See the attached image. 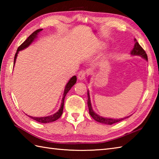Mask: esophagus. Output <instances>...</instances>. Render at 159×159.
I'll list each match as a JSON object with an SVG mask.
<instances>
[{
    "instance_id": "34e87169",
    "label": "esophagus",
    "mask_w": 159,
    "mask_h": 159,
    "mask_svg": "<svg viewBox=\"0 0 159 159\" xmlns=\"http://www.w3.org/2000/svg\"><path fill=\"white\" fill-rule=\"evenodd\" d=\"M86 71L85 70H80V72L78 74V78H79V80H83L85 78L86 76Z\"/></svg>"
}]
</instances>
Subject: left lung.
I'll use <instances>...</instances> for the list:
<instances>
[{
    "mask_svg": "<svg viewBox=\"0 0 159 159\" xmlns=\"http://www.w3.org/2000/svg\"><path fill=\"white\" fill-rule=\"evenodd\" d=\"M134 48L131 50L130 53L131 55H139L143 57V58L146 59L148 61V56H147V54L146 52V51L143 49L142 47H141L139 43L137 42V39H134ZM87 104H88V107H89V112L90 116L92 117V118H93L94 120L96 121H98V122L100 123H102V124H109V125H111V124H113L115 123H117L119 122V121H122L126 119L127 117H129L130 116L128 117H126L124 118H121V119H111V118H104L102 117L101 116H98V115L94 113V111L92 109V104H91V101H90V97H89V92H87Z\"/></svg>",
    "mask_w": 159,
    "mask_h": 159,
    "instance_id": "obj_1",
    "label": "left lung"
}]
</instances>
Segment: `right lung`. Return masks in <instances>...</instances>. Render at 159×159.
<instances>
[{"instance_id": "right-lung-1", "label": "right lung", "mask_w": 159, "mask_h": 159, "mask_svg": "<svg viewBox=\"0 0 159 159\" xmlns=\"http://www.w3.org/2000/svg\"><path fill=\"white\" fill-rule=\"evenodd\" d=\"M42 29H38L36 30L35 31L33 32L32 34L30 35L29 38L26 39L25 42H24L21 45H20L18 48V50H17V52L15 55L14 57V63H13V65L16 62V59L17 55H18V53L20 51V50H22L24 48H26V47H28L31 43H32V42L33 40L35 39V38L37 37V35L39 32H40L41 31H42ZM76 76H74L72 78H71L70 80H69V82L67 83V85L66 86L65 90H64V93H63V97L62 98V102H61V108L59 109V110L57 111L56 113H55L54 115H52V116H46V117H31L29 116L31 118H32L33 120H35L38 122H41V123H49V122H52V121H55L57 120H58L59 118L61 116V115L63 113V105H64V100H65V97L66 96V94L67 93V92H69L70 89L72 88V87L76 83Z\"/></svg>"}]
</instances>
